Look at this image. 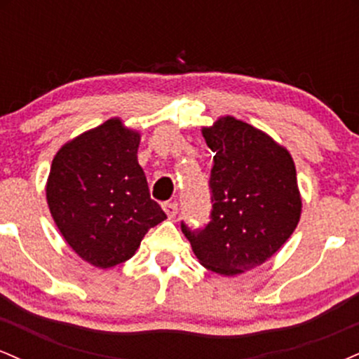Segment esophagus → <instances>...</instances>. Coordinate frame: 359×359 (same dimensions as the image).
I'll list each match as a JSON object with an SVG mask.
<instances>
[{"label": "esophagus", "instance_id": "34e87169", "mask_svg": "<svg viewBox=\"0 0 359 359\" xmlns=\"http://www.w3.org/2000/svg\"><path fill=\"white\" fill-rule=\"evenodd\" d=\"M163 211L167 212L168 217H175V214L179 212V204H177V203H163Z\"/></svg>", "mask_w": 359, "mask_h": 359}]
</instances>
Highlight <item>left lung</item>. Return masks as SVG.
Segmentation results:
<instances>
[{"label": "left lung", "mask_w": 359, "mask_h": 359, "mask_svg": "<svg viewBox=\"0 0 359 359\" xmlns=\"http://www.w3.org/2000/svg\"><path fill=\"white\" fill-rule=\"evenodd\" d=\"M214 151L211 214L203 228H180L205 269L236 275L277 253L300 217L294 160L285 148L231 116L203 130Z\"/></svg>", "instance_id": "8db88e82"}]
</instances>
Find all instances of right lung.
<instances>
[{
  "label": "right lung",
  "instance_id": "obj_1",
  "mask_svg": "<svg viewBox=\"0 0 359 359\" xmlns=\"http://www.w3.org/2000/svg\"><path fill=\"white\" fill-rule=\"evenodd\" d=\"M140 135L109 119L57 151L47 182L52 217L69 246L100 269L135 255L167 217L138 165Z\"/></svg>",
  "mask_w": 359,
  "mask_h": 359
}]
</instances>
